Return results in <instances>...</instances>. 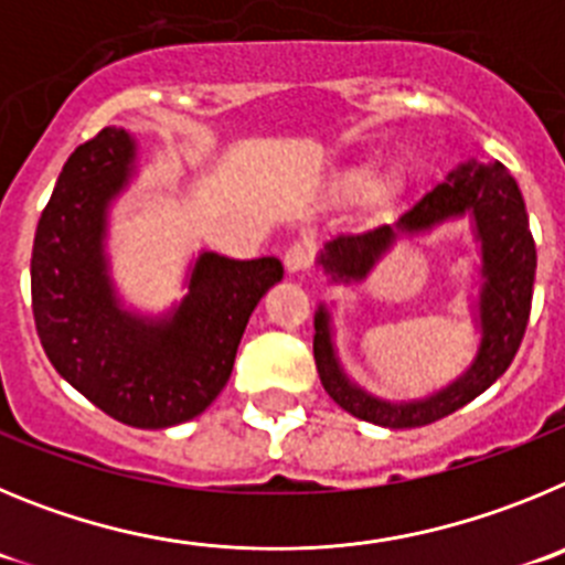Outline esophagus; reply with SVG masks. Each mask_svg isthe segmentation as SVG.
I'll list each match as a JSON object with an SVG mask.
<instances>
[{
	"label": "esophagus",
	"mask_w": 565,
	"mask_h": 565,
	"mask_svg": "<svg viewBox=\"0 0 565 565\" xmlns=\"http://www.w3.org/2000/svg\"><path fill=\"white\" fill-rule=\"evenodd\" d=\"M309 264H312V247L303 245V242L287 247V253H284V267H287L289 276H301V273H307Z\"/></svg>",
	"instance_id": "obj_1"
}]
</instances>
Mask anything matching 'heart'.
I'll use <instances>...</instances> for the list:
<instances>
[{
	"mask_svg": "<svg viewBox=\"0 0 565 565\" xmlns=\"http://www.w3.org/2000/svg\"><path fill=\"white\" fill-rule=\"evenodd\" d=\"M377 188V177L371 174V171H352V174L345 177L343 185H340V194L345 200H363L365 194H371Z\"/></svg>",
	"mask_w": 565,
	"mask_h": 565,
	"instance_id": "obj_1",
	"label": "heart"
}]
</instances>
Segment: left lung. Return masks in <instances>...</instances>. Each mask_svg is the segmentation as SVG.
<instances>
[{
	"instance_id": "obj_1",
	"label": "left lung",
	"mask_w": 565,
	"mask_h": 565,
	"mask_svg": "<svg viewBox=\"0 0 565 565\" xmlns=\"http://www.w3.org/2000/svg\"><path fill=\"white\" fill-rule=\"evenodd\" d=\"M467 222L476 242L467 312L476 332V349L459 377L416 399H385L345 371L334 340L338 301L315 309V365L320 383L334 403L358 419L383 428H419L465 408L484 394L515 358L530 320L535 284V242L521 188L501 162H459L445 180L416 200L394 225L371 227L354 236H338L320 247L315 267L334 287L363 284L380 258L399 238L428 236L436 227Z\"/></svg>"
}]
</instances>
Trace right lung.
<instances>
[{"mask_svg": "<svg viewBox=\"0 0 565 565\" xmlns=\"http://www.w3.org/2000/svg\"><path fill=\"white\" fill-rule=\"evenodd\" d=\"M140 174V146L104 129L61 169L33 238L30 292L44 352L61 377L131 428L200 416L231 380L253 309L284 278L276 256L188 258L180 301L126 303L111 276V207Z\"/></svg>", "mask_w": 565, "mask_h": 565, "instance_id": "right-lung-1", "label": "right lung"}]
</instances>
